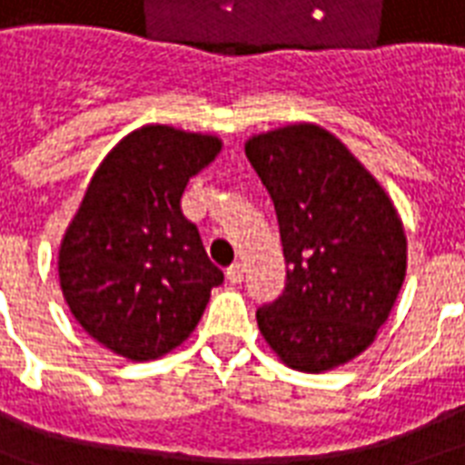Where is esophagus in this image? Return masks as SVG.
Masks as SVG:
<instances>
[{
	"label": "esophagus",
	"mask_w": 465,
	"mask_h": 465,
	"mask_svg": "<svg viewBox=\"0 0 465 465\" xmlns=\"http://www.w3.org/2000/svg\"><path fill=\"white\" fill-rule=\"evenodd\" d=\"M226 280H229V284L243 282V265H241V262H233L232 268H226Z\"/></svg>",
	"instance_id": "obj_1"
}]
</instances>
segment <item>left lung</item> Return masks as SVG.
Masks as SVG:
<instances>
[{
  "label": "left lung",
  "instance_id": "obj_1",
  "mask_svg": "<svg viewBox=\"0 0 465 465\" xmlns=\"http://www.w3.org/2000/svg\"><path fill=\"white\" fill-rule=\"evenodd\" d=\"M275 203L287 261L282 294L255 311L287 367L323 374L360 357L396 304L408 239L396 207L342 142L294 123L246 142Z\"/></svg>",
  "mask_w": 465,
  "mask_h": 465
}]
</instances>
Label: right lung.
Wrapping results in <instances>:
<instances>
[{
	"mask_svg": "<svg viewBox=\"0 0 465 465\" xmlns=\"http://www.w3.org/2000/svg\"><path fill=\"white\" fill-rule=\"evenodd\" d=\"M222 152L214 134L142 125L105 154L62 236V297L91 338L149 361L195 331L224 275L181 197Z\"/></svg>",
	"mask_w": 465,
	"mask_h": 465,
	"instance_id": "1",
	"label": "right lung"
}]
</instances>
